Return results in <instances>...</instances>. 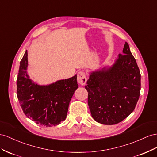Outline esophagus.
I'll list each match as a JSON object with an SVG mask.
<instances>
[{"label": "esophagus", "instance_id": "34e87169", "mask_svg": "<svg viewBox=\"0 0 157 157\" xmlns=\"http://www.w3.org/2000/svg\"><path fill=\"white\" fill-rule=\"evenodd\" d=\"M77 80L78 83L82 85V86H83L87 82V78H86V73L83 71H80L78 73V77H77Z\"/></svg>", "mask_w": 157, "mask_h": 157}]
</instances>
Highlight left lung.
<instances>
[{
	"mask_svg": "<svg viewBox=\"0 0 157 157\" xmlns=\"http://www.w3.org/2000/svg\"><path fill=\"white\" fill-rule=\"evenodd\" d=\"M85 88L91 116L97 122L116 124L132 113L140 95L141 74L126 42L115 64L92 72Z\"/></svg>",
	"mask_w": 157,
	"mask_h": 157,
	"instance_id": "8db88e82",
	"label": "left lung"
}]
</instances>
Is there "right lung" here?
Here are the masks:
<instances>
[{
  "label": "right lung",
  "instance_id": "right-lung-1",
  "mask_svg": "<svg viewBox=\"0 0 157 157\" xmlns=\"http://www.w3.org/2000/svg\"><path fill=\"white\" fill-rule=\"evenodd\" d=\"M28 51L20 62L17 78V96L24 113L43 126L51 127L66 119L71 97L78 87L77 75L49 86H38L27 73Z\"/></svg>",
  "mask_w": 157,
  "mask_h": 157
}]
</instances>
